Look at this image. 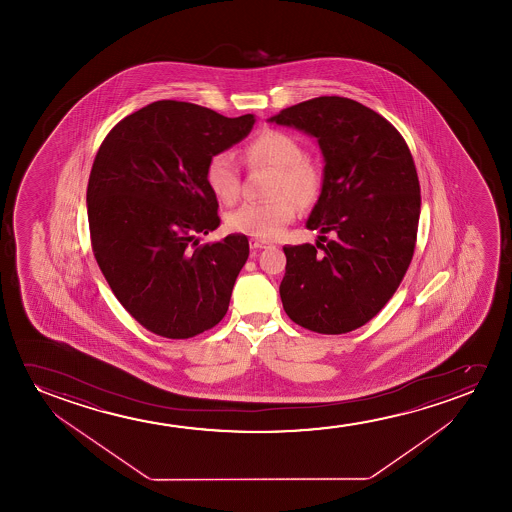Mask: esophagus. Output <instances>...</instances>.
Segmentation results:
<instances>
[{"mask_svg": "<svg viewBox=\"0 0 512 512\" xmlns=\"http://www.w3.org/2000/svg\"><path fill=\"white\" fill-rule=\"evenodd\" d=\"M269 246V243L267 241H262V239H250V248L252 250H262V248H267Z\"/></svg>", "mask_w": 512, "mask_h": 512, "instance_id": "obj_1", "label": "esophagus"}]
</instances>
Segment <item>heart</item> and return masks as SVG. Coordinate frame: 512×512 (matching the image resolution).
<instances>
[{
	"mask_svg": "<svg viewBox=\"0 0 512 512\" xmlns=\"http://www.w3.org/2000/svg\"><path fill=\"white\" fill-rule=\"evenodd\" d=\"M250 166L274 169L269 185L271 199L241 204L227 213L225 225L255 239H274L294 222L300 204L309 208L322 194L323 176L315 162L304 157V148L292 134L266 129L245 147ZM204 182L220 203L232 204L239 197L241 180L236 159L229 152L211 155L204 168Z\"/></svg>",
	"mask_w": 512,
	"mask_h": 512,
	"instance_id": "1",
	"label": "heart"
}]
</instances>
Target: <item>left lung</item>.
I'll return each instance as SVG.
<instances>
[{
	"label": "left lung",
	"mask_w": 512,
	"mask_h": 512,
	"mask_svg": "<svg viewBox=\"0 0 512 512\" xmlns=\"http://www.w3.org/2000/svg\"><path fill=\"white\" fill-rule=\"evenodd\" d=\"M271 122L318 140L325 169L308 229L334 232L320 236L327 245L283 246V308L304 329L346 334L385 308L413 260L421 204L413 155L385 117L353 99H308Z\"/></svg>",
	"instance_id": "8db88e82"
}]
</instances>
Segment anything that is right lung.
Masks as SVG:
<instances>
[{
  "mask_svg": "<svg viewBox=\"0 0 512 512\" xmlns=\"http://www.w3.org/2000/svg\"><path fill=\"white\" fill-rule=\"evenodd\" d=\"M253 124L252 113L229 119L155 101L120 120L99 147L87 185L92 252L120 304L157 336L203 334L229 309L250 248L243 234L199 245V234L220 225L204 168Z\"/></svg>",
  "mask_w": 512,
  "mask_h": 512,
  "instance_id": "right-lung-1",
  "label": "right lung"
}]
</instances>
